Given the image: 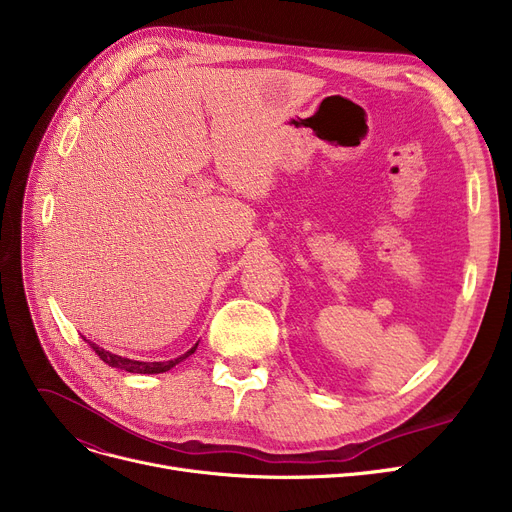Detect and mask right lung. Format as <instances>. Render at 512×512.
Returning a JSON list of instances; mask_svg holds the SVG:
<instances>
[{"label":"right lung","instance_id":"add662e5","mask_svg":"<svg viewBox=\"0 0 512 512\" xmlns=\"http://www.w3.org/2000/svg\"><path fill=\"white\" fill-rule=\"evenodd\" d=\"M85 342H89L87 338H83ZM199 344V342H197ZM197 344L191 348V351H186L184 355L172 359V361H155V363H147V361H134V359H124L120 355H114L110 351H105V348L97 346L95 342H89V346L95 351V355L107 363L110 367H116V369H122V371H128V373H164V371H170L172 367H176L180 361H184L186 357H191L195 351H197Z\"/></svg>","mask_w":512,"mask_h":512}]
</instances>
